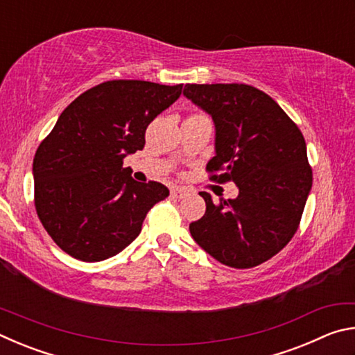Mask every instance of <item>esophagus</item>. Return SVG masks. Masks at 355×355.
<instances>
[{"mask_svg": "<svg viewBox=\"0 0 355 355\" xmlns=\"http://www.w3.org/2000/svg\"><path fill=\"white\" fill-rule=\"evenodd\" d=\"M186 194H188V192H186V189H183V188H172L171 189V196L173 197V199H183V197H186Z\"/></svg>", "mask_w": 355, "mask_h": 355, "instance_id": "esophagus-1", "label": "esophagus"}]
</instances>
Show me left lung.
Instances as JSON below:
<instances>
[{
	"mask_svg": "<svg viewBox=\"0 0 355 355\" xmlns=\"http://www.w3.org/2000/svg\"><path fill=\"white\" fill-rule=\"evenodd\" d=\"M183 95L214 122L216 155L208 172L233 182L236 199L214 203L191 222L194 241L225 266H258L296 233L311 189L307 146L297 125L263 91L248 84H186Z\"/></svg>",
	"mask_w": 355,
	"mask_h": 355,
	"instance_id": "obj_1",
	"label": "left lung"
}]
</instances>
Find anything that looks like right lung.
I'll list each match as a JSON object with an SVG mask.
<instances>
[{"instance_id": "right-lung-1", "label": "right lung", "mask_w": 355, "mask_h": 355, "mask_svg": "<svg viewBox=\"0 0 355 355\" xmlns=\"http://www.w3.org/2000/svg\"><path fill=\"white\" fill-rule=\"evenodd\" d=\"M183 84L139 80L101 83L75 98L37 148L33 163L35 211L59 248L81 261L117 255L169 189L137 183L123 158L146 146L148 123Z\"/></svg>"}]
</instances>
